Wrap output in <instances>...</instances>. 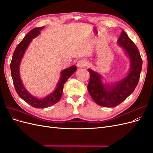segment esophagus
I'll use <instances>...</instances> for the list:
<instances>
[{"label":"esophagus","instance_id":"1","mask_svg":"<svg viewBox=\"0 0 153 153\" xmlns=\"http://www.w3.org/2000/svg\"><path fill=\"white\" fill-rule=\"evenodd\" d=\"M87 65V62L84 59L79 60V61L77 62V64H76V66L78 68H83V67L86 66Z\"/></svg>","mask_w":153,"mask_h":153}]
</instances>
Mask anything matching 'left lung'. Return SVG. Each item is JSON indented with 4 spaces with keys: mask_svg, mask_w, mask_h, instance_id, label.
<instances>
[{
    "mask_svg": "<svg viewBox=\"0 0 153 153\" xmlns=\"http://www.w3.org/2000/svg\"><path fill=\"white\" fill-rule=\"evenodd\" d=\"M117 43L130 59V69L126 77L112 85L104 84L99 73L88 69L90 74L88 91L95 102L104 107H114L126 100L136 88L142 71V60L139 51L124 30Z\"/></svg>",
    "mask_w": 153,
    "mask_h": 153,
    "instance_id": "left-lung-1",
    "label": "left lung"
}]
</instances>
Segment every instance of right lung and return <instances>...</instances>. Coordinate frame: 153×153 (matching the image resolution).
<instances>
[{"label": "right lung", "mask_w": 153, "mask_h": 153, "mask_svg": "<svg viewBox=\"0 0 153 153\" xmlns=\"http://www.w3.org/2000/svg\"><path fill=\"white\" fill-rule=\"evenodd\" d=\"M44 27H36V28L32 29L24 37V38L18 45L15 52H14L10 64L11 76L17 94L27 103L37 108H47L59 101L62 97L64 84L77 69L75 66H73L62 71L61 78H60L57 85L56 89L53 92L43 99L36 98L26 90L22 84L20 76L19 68L20 62L32 39L36 38L37 36H38L40 34L41 30L43 29Z\"/></svg>", "instance_id": "obj_1"}]
</instances>
